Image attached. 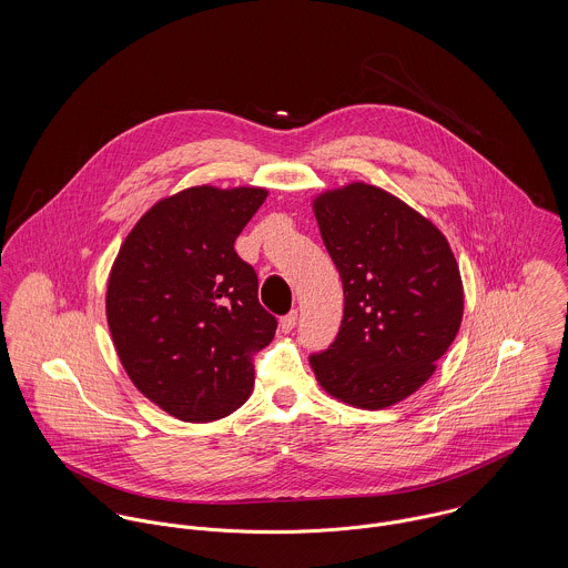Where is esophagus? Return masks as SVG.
<instances>
[{"instance_id": "obj_1", "label": "esophagus", "mask_w": 568, "mask_h": 568, "mask_svg": "<svg viewBox=\"0 0 568 568\" xmlns=\"http://www.w3.org/2000/svg\"><path fill=\"white\" fill-rule=\"evenodd\" d=\"M295 325H297V311H291V313L284 315L282 322H280L282 332H291V329H295Z\"/></svg>"}]
</instances>
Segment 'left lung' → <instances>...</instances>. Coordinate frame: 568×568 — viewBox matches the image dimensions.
Segmentation results:
<instances>
[{
	"mask_svg": "<svg viewBox=\"0 0 568 568\" xmlns=\"http://www.w3.org/2000/svg\"><path fill=\"white\" fill-rule=\"evenodd\" d=\"M315 216L345 295L338 334L311 354L315 376L347 405H396L430 378L459 332L457 260L430 221L367 183L325 192Z\"/></svg>",
	"mask_w": 568,
	"mask_h": 568,
	"instance_id": "obj_1",
	"label": "left lung"
}]
</instances>
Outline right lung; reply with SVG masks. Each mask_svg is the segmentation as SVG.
Returning a JSON list of instances; mask_svg holds the SVG:
<instances>
[{"label":"right lung","instance_id":"right-lung-1","mask_svg":"<svg viewBox=\"0 0 568 568\" xmlns=\"http://www.w3.org/2000/svg\"><path fill=\"white\" fill-rule=\"evenodd\" d=\"M266 190L187 187L149 210L122 244L106 320L135 387L185 422L230 415L251 396L253 361L277 329L257 273L234 243Z\"/></svg>","mask_w":568,"mask_h":568}]
</instances>
